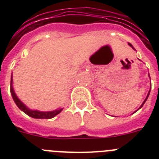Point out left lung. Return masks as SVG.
Segmentation results:
<instances>
[{
	"label": "left lung",
	"instance_id": "obj_1",
	"mask_svg": "<svg viewBox=\"0 0 159 159\" xmlns=\"http://www.w3.org/2000/svg\"><path fill=\"white\" fill-rule=\"evenodd\" d=\"M128 44H129V45H130V47H132V48H133V49H134V48H133V46H132V44H131V43H128ZM149 76H150V75H149ZM151 89H150V91H149L148 94H147V97H146V99H145V100L143 101V103H142V105H141V106H140V107H139V108H141V107H143V104H144V103H145V102H146V101H147V98H148L149 95H150V92H151Z\"/></svg>",
	"mask_w": 159,
	"mask_h": 159
}]
</instances>
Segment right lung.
<instances>
[{
    "mask_svg": "<svg viewBox=\"0 0 159 159\" xmlns=\"http://www.w3.org/2000/svg\"><path fill=\"white\" fill-rule=\"evenodd\" d=\"M12 75H11V84H10V92L11 95L12 96V99H13L14 102L16 104V106L18 107L20 110L22 111L23 112H25L26 115H28L29 116L32 118H34V119H52V118L55 117L56 116H57L58 114H60V112L62 111V109H58V110L52 111H33L29 109V107H27V106H25L21 101L20 100V99L17 97V95L15 93V91L13 89V86H12Z\"/></svg>",
    "mask_w": 159,
    "mask_h": 159,
    "instance_id": "right-lung-1",
    "label": "right lung"
}]
</instances>
